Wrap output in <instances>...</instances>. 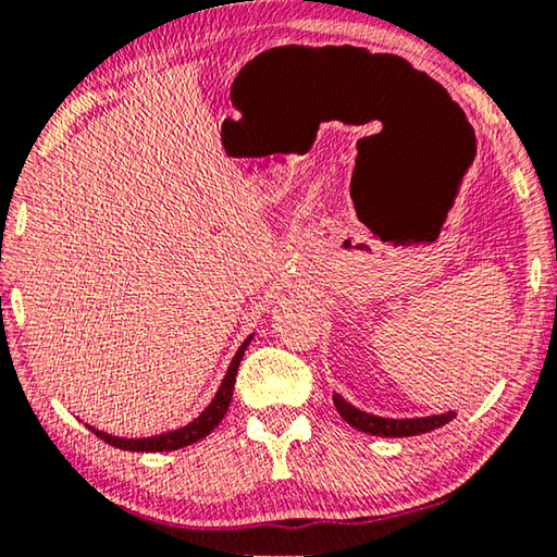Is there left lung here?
Masks as SVG:
<instances>
[{
	"instance_id": "left-lung-1",
	"label": "left lung",
	"mask_w": 557,
	"mask_h": 557,
	"mask_svg": "<svg viewBox=\"0 0 557 557\" xmlns=\"http://www.w3.org/2000/svg\"><path fill=\"white\" fill-rule=\"evenodd\" d=\"M334 405L348 425L366 432V435L375 437H412V435H425V432L437 430L447 425L449 420L457 418L455 410L428 414V418H381V414L363 412L354 408L351 403H346L342 395L334 393Z\"/></svg>"
}]
</instances>
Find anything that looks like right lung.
<instances>
[{"instance_id":"right-lung-1","label":"right lung","mask_w":557,"mask_h":557,"mask_svg":"<svg viewBox=\"0 0 557 557\" xmlns=\"http://www.w3.org/2000/svg\"><path fill=\"white\" fill-rule=\"evenodd\" d=\"M250 342H252V334L245 338V342L238 346V351H235L228 371H225L219 391H215V395H213V400L206 405V410L199 414V418H194L191 422H188V425L172 430V432H162V435L139 437V440L115 437V435H108V432H100L96 428H90V430L96 432L100 440H106L108 445L117 447V449H127V451H172V449H182V447L194 445V442H199L206 435H211V430L219 428V422L225 418V412H228L235 375H238V366H240L245 348H248Z\"/></svg>"}]
</instances>
